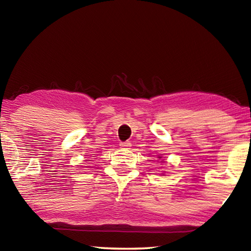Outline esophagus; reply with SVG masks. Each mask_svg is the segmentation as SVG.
<instances>
[{
  "instance_id": "34e87169",
  "label": "esophagus",
  "mask_w": 251,
  "mask_h": 251,
  "mask_svg": "<svg viewBox=\"0 0 251 251\" xmlns=\"http://www.w3.org/2000/svg\"><path fill=\"white\" fill-rule=\"evenodd\" d=\"M120 146L123 149H129L131 144H130V141H123V143L120 144Z\"/></svg>"
}]
</instances>
